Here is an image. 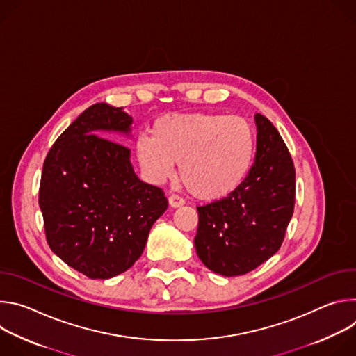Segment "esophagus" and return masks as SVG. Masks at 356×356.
Instances as JSON below:
<instances>
[{
	"label": "esophagus",
	"instance_id": "esophagus-1",
	"mask_svg": "<svg viewBox=\"0 0 356 356\" xmlns=\"http://www.w3.org/2000/svg\"><path fill=\"white\" fill-rule=\"evenodd\" d=\"M184 204V200L181 197H179L177 194H172L169 197V206L173 207V209H177V207H181Z\"/></svg>",
	"mask_w": 356,
	"mask_h": 356
}]
</instances>
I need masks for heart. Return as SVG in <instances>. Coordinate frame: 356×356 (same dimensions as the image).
<instances>
[{"mask_svg": "<svg viewBox=\"0 0 356 356\" xmlns=\"http://www.w3.org/2000/svg\"><path fill=\"white\" fill-rule=\"evenodd\" d=\"M152 136L135 142L136 159L154 183H163L175 173L200 200H220L231 194L246 177L255 135L239 117L218 113L169 114L152 125Z\"/></svg>", "mask_w": 356, "mask_h": 356, "instance_id": "obj_1", "label": "heart"}]
</instances>
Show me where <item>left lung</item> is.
<instances>
[{
    "instance_id": "left-lung-1",
    "label": "left lung",
    "mask_w": 356,
    "mask_h": 356,
    "mask_svg": "<svg viewBox=\"0 0 356 356\" xmlns=\"http://www.w3.org/2000/svg\"><path fill=\"white\" fill-rule=\"evenodd\" d=\"M257 154L245 180L227 197L197 207L194 246L214 273L245 275L279 250L294 210L296 172L279 131L255 114Z\"/></svg>"
}]
</instances>
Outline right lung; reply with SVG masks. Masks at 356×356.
<instances>
[{
  "instance_id": "add662e5",
  "label": "right lung",
  "mask_w": 356,
  "mask_h": 356,
  "mask_svg": "<svg viewBox=\"0 0 356 356\" xmlns=\"http://www.w3.org/2000/svg\"><path fill=\"white\" fill-rule=\"evenodd\" d=\"M132 122L122 107L97 103L58 138L43 163L39 207L47 243L90 279L128 270L168 209L162 188L136 176L131 150L107 139L131 136Z\"/></svg>"
}]
</instances>
